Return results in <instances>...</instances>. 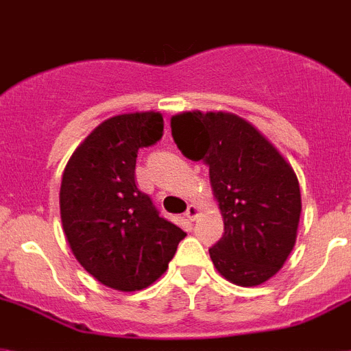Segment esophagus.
I'll list each match as a JSON object with an SVG mask.
<instances>
[{
	"instance_id": "1",
	"label": "esophagus",
	"mask_w": 351,
	"mask_h": 351,
	"mask_svg": "<svg viewBox=\"0 0 351 351\" xmlns=\"http://www.w3.org/2000/svg\"><path fill=\"white\" fill-rule=\"evenodd\" d=\"M198 207H196V205H189V207H187V213H185V216H187V220H191V221H195L196 218H198Z\"/></svg>"
}]
</instances>
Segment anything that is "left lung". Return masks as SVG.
<instances>
[{"instance_id": "obj_1", "label": "left lung", "mask_w": 351, "mask_h": 351, "mask_svg": "<svg viewBox=\"0 0 351 351\" xmlns=\"http://www.w3.org/2000/svg\"><path fill=\"white\" fill-rule=\"evenodd\" d=\"M171 135L191 160L209 166L223 236L210 247L215 269L238 287L279 272L298 238L301 191L294 169L249 121L229 111H182Z\"/></svg>"}]
</instances>
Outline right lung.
Listing matches in <instances>:
<instances>
[{
  "label": "right lung",
  "instance_id": "right-lung-1",
  "mask_svg": "<svg viewBox=\"0 0 351 351\" xmlns=\"http://www.w3.org/2000/svg\"><path fill=\"white\" fill-rule=\"evenodd\" d=\"M162 131L158 111L111 117L77 146L62 173L59 209L68 245L82 269L119 292L155 283L185 236L135 184L138 147L160 141Z\"/></svg>",
  "mask_w": 351,
  "mask_h": 351
}]
</instances>
